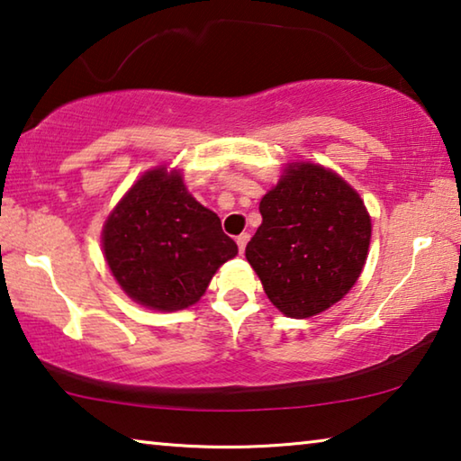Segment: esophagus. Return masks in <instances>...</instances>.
I'll return each mask as SVG.
<instances>
[{"label": "esophagus", "instance_id": "obj_1", "mask_svg": "<svg viewBox=\"0 0 461 461\" xmlns=\"http://www.w3.org/2000/svg\"><path fill=\"white\" fill-rule=\"evenodd\" d=\"M248 240H249V236H248V233H241V236H238V238H236V244H238V249H240V254H244V249H246V244H248Z\"/></svg>", "mask_w": 461, "mask_h": 461}]
</instances>
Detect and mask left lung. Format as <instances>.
<instances>
[{
	"instance_id": "1",
	"label": "left lung",
	"mask_w": 461,
	"mask_h": 461,
	"mask_svg": "<svg viewBox=\"0 0 461 461\" xmlns=\"http://www.w3.org/2000/svg\"><path fill=\"white\" fill-rule=\"evenodd\" d=\"M260 213L246 258L280 313L313 317L349 293L368 258L372 223L338 173L293 162L262 197Z\"/></svg>"
}]
</instances>
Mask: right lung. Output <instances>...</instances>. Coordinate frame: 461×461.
<instances>
[{
  "mask_svg": "<svg viewBox=\"0 0 461 461\" xmlns=\"http://www.w3.org/2000/svg\"><path fill=\"white\" fill-rule=\"evenodd\" d=\"M101 244L123 293L154 311L194 305L217 268L238 254L220 217L167 167L148 170L131 185L109 213Z\"/></svg>",
  "mask_w": 461,
  "mask_h": 461,
  "instance_id": "add662e5",
  "label": "right lung"
}]
</instances>
